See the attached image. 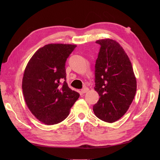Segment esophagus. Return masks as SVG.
<instances>
[{"label":"esophagus","mask_w":160,"mask_h":160,"mask_svg":"<svg viewBox=\"0 0 160 160\" xmlns=\"http://www.w3.org/2000/svg\"><path fill=\"white\" fill-rule=\"evenodd\" d=\"M89 88H84L83 89H81V92H82V93H87V92H88L89 91Z\"/></svg>","instance_id":"esophagus-1"}]
</instances>
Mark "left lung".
Masks as SVG:
<instances>
[{"instance_id": "8db88e82", "label": "left lung", "mask_w": 160, "mask_h": 160, "mask_svg": "<svg viewBox=\"0 0 160 160\" xmlns=\"http://www.w3.org/2000/svg\"><path fill=\"white\" fill-rule=\"evenodd\" d=\"M101 45L95 62V90L99 95L94 105L95 115L101 120L113 123L127 112L134 99L137 81L132 62L116 41H97Z\"/></svg>"}]
</instances>
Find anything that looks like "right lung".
<instances>
[{
    "label": "right lung",
    "instance_id": "add662e5",
    "mask_svg": "<svg viewBox=\"0 0 160 160\" xmlns=\"http://www.w3.org/2000/svg\"><path fill=\"white\" fill-rule=\"evenodd\" d=\"M76 47L46 45L35 52L26 66L22 81L24 98L32 115L46 125L65 119L79 98L65 81V62Z\"/></svg>",
    "mask_w": 160,
    "mask_h": 160
}]
</instances>
